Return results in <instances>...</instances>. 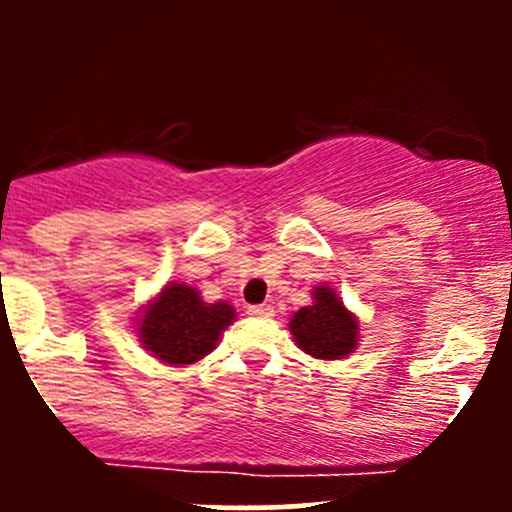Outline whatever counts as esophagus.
<instances>
[{"label":"esophagus","mask_w":512,"mask_h":512,"mask_svg":"<svg viewBox=\"0 0 512 512\" xmlns=\"http://www.w3.org/2000/svg\"><path fill=\"white\" fill-rule=\"evenodd\" d=\"M247 312H250L252 317H272V314H275V307H272V304H250Z\"/></svg>","instance_id":"obj_1"}]
</instances>
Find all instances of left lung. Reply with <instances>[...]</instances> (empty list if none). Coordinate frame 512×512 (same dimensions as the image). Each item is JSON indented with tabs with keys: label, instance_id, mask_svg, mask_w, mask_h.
<instances>
[{
	"label": "left lung",
	"instance_id": "obj_1",
	"mask_svg": "<svg viewBox=\"0 0 512 512\" xmlns=\"http://www.w3.org/2000/svg\"><path fill=\"white\" fill-rule=\"evenodd\" d=\"M312 299L314 302L294 312L289 322L297 347L314 359H344L352 354L359 342V324L354 314L329 285L314 287Z\"/></svg>",
	"mask_w": 512,
	"mask_h": 512
}]
</instances>
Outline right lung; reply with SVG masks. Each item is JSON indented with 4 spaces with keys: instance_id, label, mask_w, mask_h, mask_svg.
Listing matches in <instances>:
<instances>
[{
    "instance_id": "obj_1",
    "label": "right lung",
    "mask_w": 512,
    "mask_h": 512,
    "mask_svg": "<svg viewBox=\"0 0 512 512\" xmlns=\"http://www.w3.org/2000/svg\"><path fill=\"white\" fill-rule=\"evenodd\" d=\"M235 319L227 302L208 304L188 285H165L138 322L141 344L165 364H193L210 354Z\"/></svg>"
}]
</instances>
